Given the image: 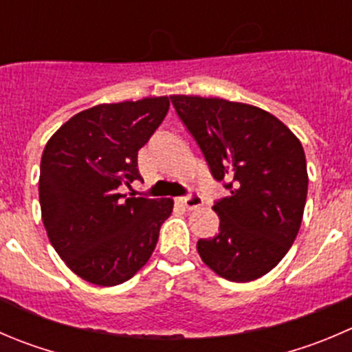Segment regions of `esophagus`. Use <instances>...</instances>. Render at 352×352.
<instances>
[{
	"label": "esophagus",
	"mask_w": 352,
	"mask_h": 352,
	"mask_svg": "<svg viewBox=\"0 0 352 352\" xmlns=\"http://www.w3.org/2000/svg\"><path fill=\"white\" fill-rule=\"evenodd\" d=\"M177 203H179L180 206L187 208V210H197V208L203 206V197L197 196V194H190V196L187 197H179Z\"/></svg>",
	"instance_id": "esophagus-1"
}]
</instances>
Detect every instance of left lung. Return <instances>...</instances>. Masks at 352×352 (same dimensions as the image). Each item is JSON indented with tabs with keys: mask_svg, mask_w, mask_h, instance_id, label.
I'll list each match as a JSON object with an SVG mask.
<instances>
[{
	"mask_svg": "<svg viewBox=\"0 0 352 352\" xmlns=\"http://www.w3.org/2000/svg\"><path fill=\"white\" fill-rule=\"evenodd\" d=\"M230 196L213 206L220 232L197 241L204 265L230 282H251L282 261L302 221L308 170L301 141L270 111L221 98L170 96Z\"/></svg>",
	"mask_w": 352,
	"mask_h": 352,
	"instance_id": "1",
	"label": "left lung"
}]
</instances>
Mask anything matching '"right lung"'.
I'll list each match as a JSON object with an SVG mask.
<instances>
[{
	"instance_id": "1",
	"label": "right lung",
	"mask_w": 352,
	"mask_h": 352,
	"mask_svg": "<svg viewBox=\"0 0 352 352\" xmlns=\"http://www.w3.org/2000/svg\"><path fill=\"white\" fill-rule=\"evenodd\" d=\"M168 107V96L96 104L46 142L39 173L44 228L65 265L91 284L111 287L134 277L172 214L170 197L118 192V186L141 179L138 151Z\"/></svg>"
}]
</instances>
